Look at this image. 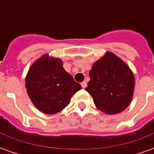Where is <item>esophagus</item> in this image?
<instances>
[{
    "mask_svg": "<svg viewBox=\"0 0 154 154\" xmlns=\"http://www.w3.org/2000/svg\"><path fill=\"white\" fill-rule=\"evenodd\" d=\"M81 85H82V88H86L87 86V83L86 82H82V83H81Z\"/></svg>",
    "mask_w": 154,
    "mask_h": 154,
    "instance_id": "esophagus-1",
    "label": "esophagus"
}]
</instances>
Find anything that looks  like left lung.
I'll return each instance as SVG.
<instances>
[{
  "label": "left lung",
  "instance_id": "1",
  "mask_svg": "<svg viewBox=\"0 0 154 154\" xmlns=\"http://www.w3.org/2000/svg\"><path fill=\"white\" fill-rule=\"evenodd\" d=\"M90 81L85 90L93 98L98 110L116 115L131 102L135 80L127 64L111 52L95 62L89 72Z\"/></svg>",
  "mask_w": 154,
  "mask_h": 154
}]
</instances>
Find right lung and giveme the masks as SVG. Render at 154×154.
<instances>
[{
    "mask_svg": "<svg viewBox=\"0 0 154 154\" xmlns=\"http://www.w3.org/2000/svg\"><path fill=\"white\" fill-rule=\"evenodd\" d=\"M25 88L38 110L54 115L70 103L72 97L82 89V86L64 70L60 58L44 54L29 67L25 77Z\"/></svg>",
    "mask_w": 154,
    "mask_h": 154,
    "instance_id": "obj_1",
    "label": "right lung"
}]
</instances>
